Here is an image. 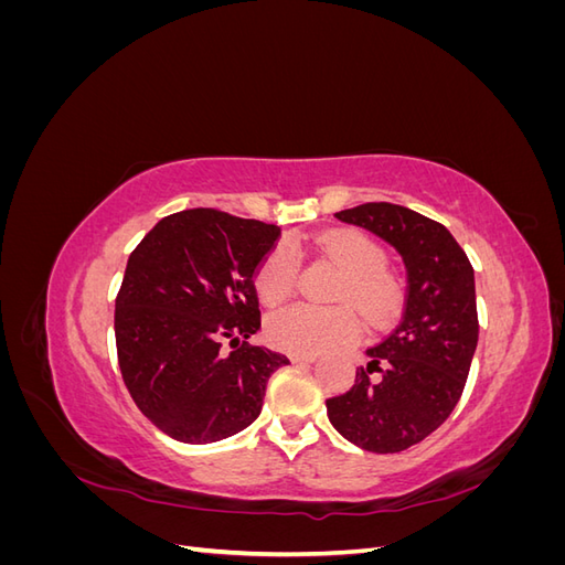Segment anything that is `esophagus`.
Listing matches in <instances>:
<instances>
[{"mask_svg":"<svg viewBox=\"0 0 565 565\" xmlns=\"http://www.w3.org/2000/svg\"><path fill=\"white\" fill-rule=\"evenodd\" d=\"M316 358L318 355H313V353H292V355H289V361H292V363H316Z\"/></svg>","mask_w":565,"mask_h":565,"instance_id":"34e87169","label":"esophagus"}]
</instances>
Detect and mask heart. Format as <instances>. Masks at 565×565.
<instances>
[{"mask_svg":"<svg viewBox=\"0 0 565 565\" xmlns=\"http://www.w3.org/2000/svg\"><path fill=\"white\" fill-rule=\"evenodd\" d=\"M306 249L301 241L276 247L256 268L254 287L262 303L278 306L297 285V256ZM313 252L344 270L337 289V301H349L361 309L372 324H382L396 303V282L384 270L386 252L363 231L339 228L320 235ZM358 334V318L349 306L313 309V306H287L266 320V337L276 349L287 353H320L347 344Z\"/></svg>","mask_w":565,"mask_h":565,"instance_id":"obj_1","label":"heart"}]
</instances>
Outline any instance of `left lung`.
<instances>
[{
    "label": "left lung",
    "instance_id": "left-lung-1",
    "mask_svg": "<svg viewBox=\"0 0 565 565\" xmlns=\"http://www.w3.org/2000/svg\"><path fill=\"white\" fill-rule=\"evenodd\" d=\"M396 247L407 268L403 320L367 349L355 384L328 398L334 429L367 452L417 446L450 417L478 344L473 268L450 231L391 202L334 214Z\"/></svg>",
    "mask_w": 565,
    "mask_h": 565
}]
</instances>
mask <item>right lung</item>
I'll list each match as a JSON object with an SVG mask.
<instances>
[{
  "label": "right lung",
  "mask_w": 565,
  "mask_h": 565,
  "mask_svg": "<svg viewBox=\"0 0 565 565\" xmlns=\"http://www.w3.org/2000/svg\"><path fill=\"white\" fill-rule=\"evenodd\" d=\"M278 237L273 224L200 207L164 216L131 252L115 299L117 363L167 436L202 446L259 417L268 377L289 363L247 344L262 328L256 268Z\"/></svg>",
  "instance_id": "1"
}]
</instances>
